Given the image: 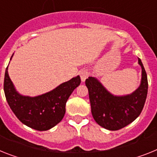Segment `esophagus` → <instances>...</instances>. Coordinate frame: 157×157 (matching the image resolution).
I'll list each match as a JSON object with an SVG mask.
<instances>
[{
	"label": "esophagus",
	"instance_id": "esophagus-1",
	"mask_svg": "<svg viewBox=\"0 0 157 157\" xmlns=\"http://www.w3.org/2000/svg\"><path fill=\"white\" fill-rule=\"evenodd\" d=\"M79 75L80 77H81V80L82 82L85 81V80L88 78V76H89V73H88V71L86 70H82L81 71H80Z\"/></svg>",
	"mask_w": 157,
	"mask_h": 157
}]
</instances>
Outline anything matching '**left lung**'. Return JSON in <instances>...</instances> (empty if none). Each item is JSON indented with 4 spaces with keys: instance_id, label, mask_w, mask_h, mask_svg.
<instances>
[{
    "instance_id": "left-lung-1",
    "label": "left lung",
    "mask_w": 157,
    "mask_h": 157,
    "mask_svg": "<svg viewBox=\"0 0 157 157\" xmlns=\"http://www.w3.org/2000/svg\"><path fill=\"white\" fill-rule=\"evenodd\" d=\"M142 78L139 88L132 94L116 97L107 91L93 77L86 79L91 113L95 121L109 130H118L132 122L140 114L148 94V78L140 59Z\"/></svg>"
}]
</instances>
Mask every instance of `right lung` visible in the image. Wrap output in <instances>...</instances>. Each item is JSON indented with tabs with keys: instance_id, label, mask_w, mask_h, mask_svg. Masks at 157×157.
Returning <instances> with one entry per match:
<instances>
[{
	"instance_id": "obj_1",
	"label": "right lung",
	"mask_w": 157,
	"mask_h": 157,
	"mask_svg": "<svg viewBox=\"0 0 157 157\" xmlns=\"http://www.w3.org/2000/svg\"><path fill=\"white\" fill-rule=\"evenodd\" d=\"M80 82L81 78L77 76L48 93L38 97H25L19 94L14 89L7 67L4 91L8 104L23 124L36 130L45 131L54 127L63 118L68 98Z\"/></svg>"
}]
</instances>
